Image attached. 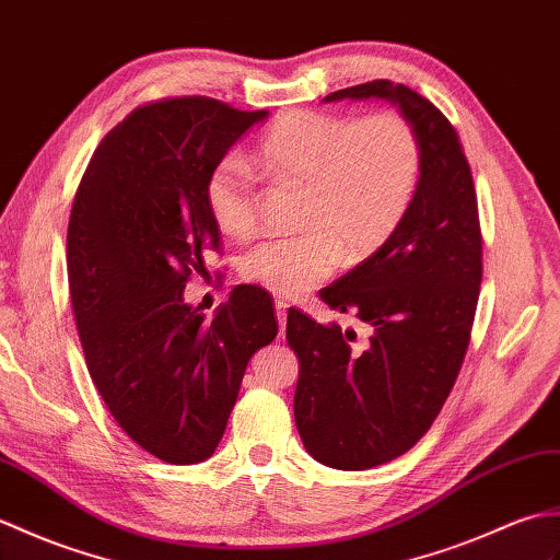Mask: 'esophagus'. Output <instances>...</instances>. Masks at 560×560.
Wrapping results in <instances>:
<instances>
[{
	"label": "esophagus",
	"instance_id": "esophagus-1",
	"mask_svg": "<svg viewBox=\"0 0 560 560\" xmlns=\"http://www.w3.org/2000/svg\"><path fill=\"white\" fill-rule=\"evenodd\" d=\"M276 316L280 323V335H284V326H288V304L282 300H276Z\"/></svg>",
	"mask_w": 560,
	"mask_h": 560
}]
</instances>
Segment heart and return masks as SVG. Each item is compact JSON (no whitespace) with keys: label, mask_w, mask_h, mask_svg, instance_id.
<instances>
[{"label":"heart","mask_w":560,"mask_h":560,"mask_svg":"<svg viewBox=\"0 0 560 560\" xmlns=\"http://www.w3.org/2000/svg\"><path fill=\"white\" fill-rule=\"evenodd\" d=\"M268 175L304 184L300 225L290 237L246 248V282L280 296H302L347 260H362L393 237L412 203L419 139L402 115L364 119L300 109L280 117L256 148ZM206 206L220 232L244 237L256 225V179L244 158L218 160L206 182Z\"/></svg>","instance_id":"b5f03b06"}]
</instances>
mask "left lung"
Returning <instances> with one entry per match:
<instances>
[{
    "instance_id": "obj_1",
    "label": "left lung",
    "mask_w": 560,
    "mask_h": 560,
    "mask_svg": "<svg viewBox=\"0 0 560 560\" xmlns=\"http://www.w3.org/2000/svg\"><path fill=\"white\" fill-rule=\"evenodd\" d=\"M385 101L412 124L421 170L412 203L378 252L320 292L352 328L288 314L300 359L294 421L306 453L332 469H371L431 429L469 345L481 284V230L469 163L453 124L402 83L371 81L323 103Z\"/></svg>"
}]
</instances>
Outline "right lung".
<instances>
[{
    "label": "right lung",
    "mask_w": 560,
    "mask_h": 560,
    "mask_svg": "<svg viewBox=\"0 0 560 560\" xmlns=\"http://www.w3.org/2000/svg\"><path fill=\"white\" fill-rule=\"evenodd\" d=\"M266 117L208 97L133 109L97 145L71 206L67 268L85 364L127 436L170 465L215 453L248 359L278 335L270 294L252 284L213 318L184 302L186 280L220 246L210 170Z\"/></svg>",
    "instance_id": "1"
}]
</instances>
